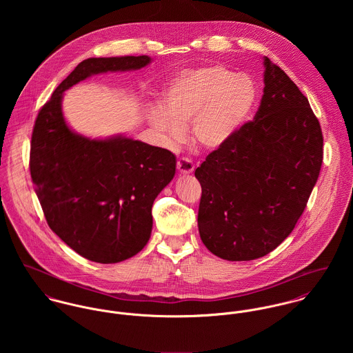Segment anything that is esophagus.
Segmentation results:
<instances>
[{
    "mask_svg": "<svg viewBox=\"0 0 353 353\" xmlns=\"http://www.w3.org/2000/svg\"><path fill=\"white\" fill-rule=\"evenodd\" d=\"M176 168H178V171H179L181 174L189 175V174H192V172L194 171V164H193V161H192L190 159H188V157H181V159H178Z\"/></svg>",
    "mask_w": 353,
    "mask_h": 353,
    "instance_id": "1",
    "label": "esophagus"
}]
</instances>
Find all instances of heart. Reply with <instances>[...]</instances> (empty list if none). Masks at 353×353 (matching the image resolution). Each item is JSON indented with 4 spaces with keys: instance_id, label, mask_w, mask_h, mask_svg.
Returning a JSON list of instances; mask_svg holds the SVG:
<instances>
[{
    "instance_id": "1",
    "label": "heart",
    "mask_w": 353,
    "mask_h": 353,
    "mask_svg": "<svg viewBox=\"0 0 353 353\" xmlns=\"http://www.w3.org/2000/svg\"><path fill=\"white\" fill-rule=\"evenodd\" d=\"M256 101L250 77L210 65L178 76L153 110L152 126L168 141H179L190 124L196 144L206 150L224 145L243 125Z\"/></svg>"
}]
</instances>
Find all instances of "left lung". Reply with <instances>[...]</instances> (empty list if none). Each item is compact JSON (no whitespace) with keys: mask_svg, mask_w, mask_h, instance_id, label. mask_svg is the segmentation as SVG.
Masks as SVG:
<instances>
[{"mask_svg":"<svg viewBox=\"0 0 353 353\" xmlns=\"http://www.w3.org/2000/svg\"><path fill=\"white\" fill-rule=\"evenodd\" d=\"M263 68L254 121L194 174L202 188V243L227 261L273 252L295 228L322 165V130L307 98L268 57Z\"/></svg>","mask_w":353,"mask_h":353,"instance_id":"8db88e82","label":"left lung"}]
</instances>
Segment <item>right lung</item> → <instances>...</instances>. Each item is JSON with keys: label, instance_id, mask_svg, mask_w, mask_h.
Here are the masks:
<instances>
[{"label": "right lung", "instance_id": "right-lung-1", "mask_svg": "<svg viewBox=\"0 0 353 353\" xmlns=\"http://www.w3.org/2000/svg\"><path fill=\"white\" fill-rule=\"evenodd\" d=\"M148 55L88 58L55 88L35 121L30 171L48 224L81 256L117 263L151 238L152 205L172 181L171 152L118 134L90 139L62 114L63 92L99 73L139 70Z\"/></svg>", "mask_w": 353, "mask_h": 353}]
</instances>
